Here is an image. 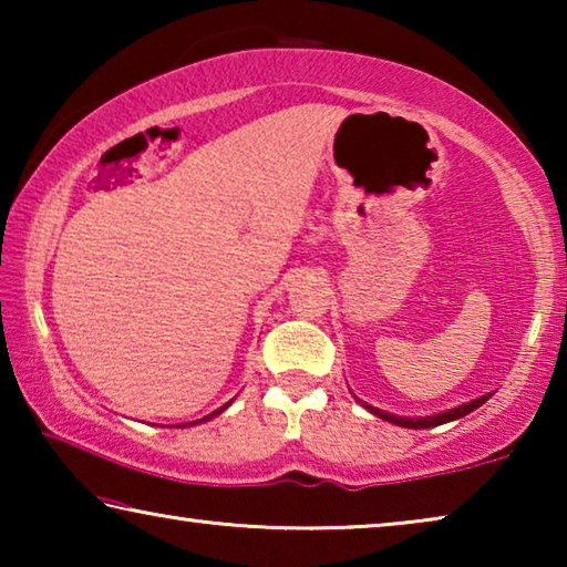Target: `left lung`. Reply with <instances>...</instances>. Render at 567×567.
I'll list each match as a JSON object with an SVG mask.
<instances>
[{"instance_id": "obj_1", "label": "left lung", "mask_w": 567, "mask_h": 567, "mask_svg": "<svg viewBox=\"0 0 567 567\" xmlns=\"http://www.w3.org/2000/svg\"><path fill=\"white\" fill-rule=\"evenodd\" d=\"M491 398H493V392H487V395H480V398H475V400L463 402V405L450 408V410H443V412H435V415H425V417H405V415H395V412H388V410L372 408V405H368V402H364V400H358V398H354V400H358L364 410L372 412V415H378L380 420H388V422H392V425L410 427V430H425V427H437V425H445V422H453V420L465 417L467 412H473V410H477L480 405H485V402L491 400Z\"/></svg>"}]
</instances>
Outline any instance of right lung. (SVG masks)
Returning a JSON list of instances; mask_svg holds the SVG:
<instances>
[{
    "label": "right lung",
    "mask_w": 567,
    "mask_h": 567,
    "mask_svg": "<svg viewBox=\"0 0 567 567\" xmlns=\"http://www.w3.org/2000/svg\"><path fill=\"white\" fill-rule=\"evenodd\" d=\"M229 402H233V400H229ZM229 402H227V405H223V408H219V410H215V412H209V415H205L203 420H195V422H185V425H179V427H187V425H199V422H207V420H213V417H217V415H219V412H225V410L229 408Z\"/></svg>",
    "instance_id": "add662e5"
}]
</instances>
